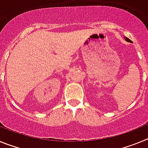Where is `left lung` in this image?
Masks as SVG:
<instances>
[{
  "label": "left lung",
  "instance_id": "left-lung-1",
  "mask_svg": "<svg viewBox=\"0 0 148 148\" xmlns=\"http://www.w3.org/2000/svg\"><path fill=\"white\" fill-rule=\"evenodd\" d=\"M125 39L127 40V42H131V40H130L129 38H127V37H125Z\"/></svg>",
  "mask_w": 148,
  "mask_h": 148
}]
</instances>
